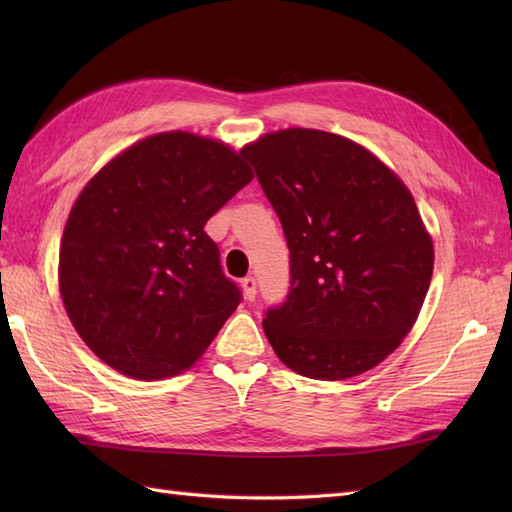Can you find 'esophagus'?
I'll use <instances>...</instances> for the list:
<instances>
[{
	"label": "esophagus",
	"instance_id": "esophagus-1",
	"mask_svg": "<svg viewBox=\"0 0 512 512\" xmlns=\"http://www.w3.org/2000/svg\"><path fill=\"white\" fill-rule=\"evenodd\" d=\"M242 290H244V297H246L248 301H253L255 295H257V281H255V277L242 279Z\"/></svg>",
	"mask_w": 512,
	"mask_h": 512
}]
</instances>
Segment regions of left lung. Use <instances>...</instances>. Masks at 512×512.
<instances>
[{
	"label": "left lung",
	"instance_id": "left-lung-1",
	"mask_svg": "<svg viewBox=\"0 0 512 512\" xmlns=\"http://www.w3.org/2000/svg\"><path fill=\"white\" fill-rule=\"evenodd\" d=\"M290 248V295L264 332L279 361L317 380L383 363L411 332L433 239L407 184L354 140L290 127L242 149Z\"/></svg>",
	"mask_w": 512,
	"mask_h": 512
}]
</instances>
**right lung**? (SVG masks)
Instances as JSON below:
<instances>
[{
	"instance_id": "obj_1",
	"label": "right lung",
	"mask_w": 512,
	"mask_h": 512,
	"mask_svg": "<svg viewBox=\"0 0 512 512\" xmlns=\"http://www.w3.org/2000/svg\"><path fill=\"white\" fill-rule=\"evenodd\" d=\"M250 180L231 145L178 129L138 140L85 184L63 228L59 292L105 365L160 380L200 361L239 303L204 224Z\"/></svg>"
}]
</instances>
